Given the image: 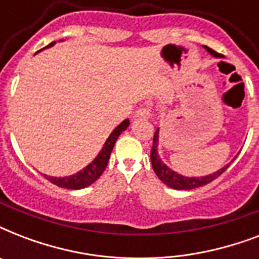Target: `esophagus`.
<instances>
[{
    "mask_svg": "<svg viewBox=\"0 0 259 259\" xmlns=\"http://www.w3.org/2000/svg\"><path fill=\"white\" fill-rule=\"evenodd\" d=\"M134 117L138 118H149L150 117V110L146 109V107H141V109H138L137 111H136V114H134Z\"/></svg>",
    "mask_w": 259,
    "mask_h": 259,
    "instance_id": "34e87169",
    "label": "esophagus"
}]
</instances>
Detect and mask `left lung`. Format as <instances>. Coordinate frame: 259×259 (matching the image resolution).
I'll return each mask as SVG.
<instances>
[{
  "label": "left lung",
  "instance_id": "left-lung-1",
  "mask_svg": "<svg viewBox=\"0 0 259 259\" xmlns=\"http://www.w3.org/2000/svg\"><path fill=\"white\" fill-rule=\"evenodd\" d=\"M205 50L208 51L209 54L215 56V58H222L221 54H218L215 52L213 50L208 48V47H204ZM157 146H158V129L156 130V133L153 136V146H152V150H150V161H152V166H153V170L154 173L157 175V177L160 180L166 184L168 187L173 189H195V188H199V187H203V185L208 184L211 183L212 180L218 179V177L221 176L222 173L225 172L227 168L230 166V164L234 161H231L230 164L225 166V168H222L219 169L218 172L212 173V175H208V176H203V177H185V176H181L179 173L173 172L170 168L164 164L161 161V158L158 156L157 153Z\"/></svg>",
  "mask_w": 259,
  "mask_h": 259
}]
</instances>
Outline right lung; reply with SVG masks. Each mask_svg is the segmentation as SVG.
<instances>
[{
  "mask_svg": "<svg viewBox=\"0 0 259 259\" xmlns=\"http://www.w3.org/2000/svg\"><path fill=\"white\" fill-rule=\"evenodd\" d=\"M55 44L54 42H51L48 47H52ZM129 119H125V121L122 122L121 125H118L115 129L113 130V133L110 134L109 138L106 140L105 145L102 148V150L99 152L95 160L93 162H90L89 165L84 168L80 172L75 173L72 176H67V177H52V176H47L44 175L47 180H50L52 184L58 185V187H62V188H67V189H82L89 187L90 184H93L94 181H97L101 175L103 173V170L106 169V166H107V162H109L110 154H111V150L114 148V144L119 137V134L126 130V127L129 126Z\"/></svg>",
  "mask_w": 259,
  "mask_h": 259,
  "instance_id": "obj_1",
  "label": "right lung"
}]
</instances>
